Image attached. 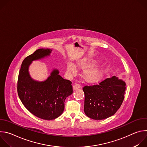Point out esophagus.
I'll return each instance as SVG.
<instances>
[{
	"label": "esophagus",
	"instance_id": "34e87169",
	"mask_svg": "<svg viewBox=\"0 0 147 147\" xmlns=\"http://www.w3.org/2000/svg\"><path fill=\"white\" fill-rule=\"evenodd\" d=\"M80 87H81L80 85L78 84H75V85H74V86H73V90H77V89H79Z\"/></svg>",
	"mask_w": 147,
	"mask_h": 147
}]
</instances>
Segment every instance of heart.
<instances>
[{
  "label": "heart",
  "mask_w": 147,
  "mask_h": 147,
  "mask_svg": "<svg viewBox=\"0 0 147 147\" xmlns=\"http://www.w3.org/2000/svg\"><path fill=\"white\" fill-rule=\"evenodd\" d=\"M95 63L94 60L90 59H83L78 62V65L81 68H86L83 72L82 76L84 80L88 82L97 81L102 76L103 69L101 66L98 65H91ZM67 70L69 74H74L76 72V66L72 62H69L67 66Z\"/></svg>",
  "instance_id": "heart-1"
}]
</instances>
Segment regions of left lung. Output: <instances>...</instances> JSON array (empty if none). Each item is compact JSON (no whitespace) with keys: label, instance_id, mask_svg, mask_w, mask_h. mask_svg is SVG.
Returning <instances> with one entry per match:
<instances>
[{"label":"left lung","instance_id":"left-lung-1","mask_svg":"<svg viewBox=\"0 0 147 147\" xmlns=\"http://www.w3.org/2000/svg\"><path fill=\"white\" fill-rule=\"evenodd\" d=\"M85 114L94 120H103L113 116L124 99L125 82L113 76L98 84L84 87Z\"/></svg>","mask_w":147,"mask_h":147}]
</instances>
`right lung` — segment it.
<instances>
[{
    "label": "right lung",
    "mask_w": 147,
    "mask_h": 147,
    "mask_svg": "<svg viewBox=\"0 0 147 147\" xmlns=\"http://www.w3.org/2000/svg\"><path fill=\"white\" fill-rule=\"evenodd\" d=\"M51 49H39L23 61L19 72L17 91L26 109L35 116L44 120L59 117L65 109V100L73 93L71 82L59 75L53 69L44 81L33 79L29 72L32 62L50 56Z\"/></svg>",
    "instance_id": "right-lung-1"
}]
</instances>
